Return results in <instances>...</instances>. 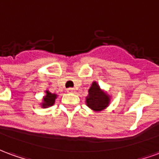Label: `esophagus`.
Instances as JSON below:
<instances>
[{"instance_id": "34e87169", "label": "esophagus", "mask_w": 159, "mask_h": 159, "mask_svg": "<svg viewBox=\"0 0 159 159\" xmlns=\"http://www.w3.org/2000/svg\"><path fill=\"white\" fill-rule=\"evenodd\" d=\"M75 91V89H74V88H72V87H69V88H68V89H67V92H68V93H74Z\"/></svg>"}]
</instances>
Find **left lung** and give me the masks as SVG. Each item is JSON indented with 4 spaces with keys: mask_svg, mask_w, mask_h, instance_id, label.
<instances>
[{
    "mask_svg": "<svg viewBox=\"0 0 159 159\" xmlns=\"http://www.w3.org/2000/svg\"><path fill=\"white\" fill-rule=\"evenodd\" d=\"M86 103L92 110L101 111L108 106L109 97L101 91L96 82H93L89 90V95L86 97Z\"/></svg>",
    "mask_w": 159,
    "mask_h": 159,
    "instance_id": "obj_1",
    "label": "left lung"
}]
</instances>
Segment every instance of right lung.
Masks as SVG:
<instances>
[{
	"label": "right lung",
	"instance_id": "obj_1",
	"mask_svg": "<svg viewBox=\"0 0 159 159\" xmlns=\"http://www.w3.org/2000/svg\"><path fill=\"white\" fill-rule=\"evenodd\" d=\"M46 97H44V102L41 104L43 107H47L52 106L54 102H55V99L57 97L56 94H52L49 91H46Z\"/></svg>",
	"mask_w": 159,
	"mask_h": 159
}]
</instances>
